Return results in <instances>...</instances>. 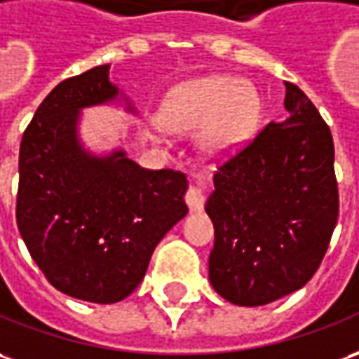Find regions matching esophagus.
Here are the masks:
<instances>
[{
    "instance_id": "obj_1",
    "label": "esophagus",
    "mask_w": 359,
    "mask_h": 359,
    "mask_svg": "<svg viewBox=\"0 0 359 359\" xmlns=\"http://www.w3.org/2000/svg\"><path fill=\"white\" fill-rule=\"evenodd\" d=\"M204 190L205 180L204 177H198L187 190V204L190 208V212H200L204 208Z\"/></svg>"
}]
</instances>
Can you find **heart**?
Masks as SVG:
<instances>
[{
  "label": "heart",
  "instance_id": "b5f03b06",
  "mask_svg": "<svg viewBox=\"0 0 359 359\" xmlns=\"http://www.w3.org/2000/svg\"><path fill=\"white\" fill-rule=\"evenodd\" d=\"M260 118L257 89L235 75H208L175 87L165 99L159 120L172 132H198V147L208 159L237 151Z\"/></svg>",
  "mask_w": 359,
  "mask_h": 359
}]
</instances>
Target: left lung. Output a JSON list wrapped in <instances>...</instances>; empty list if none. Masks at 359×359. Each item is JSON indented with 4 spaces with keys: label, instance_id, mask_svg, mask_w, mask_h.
<instances>
[{
    "label": "left lung",
    "instance_id": "8db88e82",
    "mask_svg": "<svg viewBox=\"0 0 359 359\" xmlns=\"http://www.w3.org/2000/svg\"><path fill=\"white\" fill-rule=\"evenodd\" d=\"M282 124L270 122L217 167L205 202L214 223L210 282L241 307L266 305L309 282L338 219L334 144L327 122L285 81Z\"/></svg>",
    "mask_w": 359,
    "mask_h": 359
}]
</instances>
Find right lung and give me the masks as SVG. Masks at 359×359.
<instances>
[{"instance_id": "1", "label": "right lung", "mask_w": 359, "mask_h": 359, "mask_svg": "<svg viewBox=\"0 0 359 359\" xmlns=\"http://www.w3.org/2000/svg\"><path fill=\"white\" fill-rule=\"evenodd\" d=\"M109 67L57 83L19 149L22 241L50 284L91 303L122 302L134 292L157 243L188 212L184 172L149 171L122 149L104 157L83 149L79 110L118 97Z\"/></svg>"}]
</instances>
